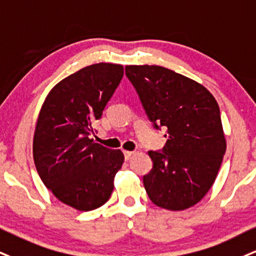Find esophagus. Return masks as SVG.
<instances>
[{"instance_id": "34e87169", "label": "esophagus", "mask_w": 256, "mask_h": 256, "mask_svg": "<svg viewBox=\"0 0 256 256\" xmlns=\"http://www.w3.org/2000/svg\"><path fill=\"white\" fill-rule=\"evenodd\" d=\"M123 153H124L126 160H129L132 156H134V152H132V150H124V152H123Z\"/></svg>"}]
</instances>
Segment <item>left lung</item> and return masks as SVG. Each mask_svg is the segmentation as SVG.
I'll return each mask as SVG.
<instances>
[{
  "label": "left lung",
  "instance_id": "1",
  "mask_svg": "<svg viewBox=\"0 0 256 256\" xmlns=\"http://www.w3.org/2000/svg\"><path fill=\"white\" fill-rule=\"evenodd\" d=\"M126 74L150 121L167 128L162 152H148V197L166 210L188 209L215 182L226 150L218 103L198 82L162 66L128 65Z\"/></svg>",
  "mask_w": 256,
  "mask_h": 256
}]
</instances>
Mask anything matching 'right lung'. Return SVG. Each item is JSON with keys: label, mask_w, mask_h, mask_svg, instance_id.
Listing matches in <instances>:
<instances>
[{"label": "right lung", "mask_w": 256, "mask_h": 256, "mask_svg": "<svg viewBox=\"0 0 256 256\" xmlns=\"http://www.w3.org/2000/svg\"><path fill=\"white\" fill-rule=\"evenodd\" d=\"M123 77V66L89 65L56 83L41 106L33 138L36 171L62 203L91 211L109 200L124 156L90 138Z\"/></svg>", "instance_id": "right-lung-1"}]
</instances>
